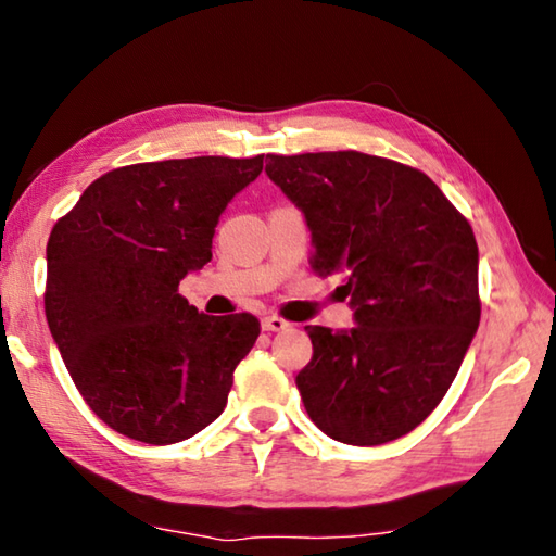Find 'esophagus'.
<instances>
[{"label":"esophagus","mask_w":556,"mask_h":556,"mask_svg":"<svg viewBox=\"0 0 556 556\" xmlns=\"http://www.w3.org/2000/svg\"><path fill=\"white\" fill-rule=\"evenodd\" d=\"M289 324L285 321V318L279 316H265L262 318V331H269V333H279V331H287Z\"/></svg>","instance_id":"obj_1"}]
</instances>
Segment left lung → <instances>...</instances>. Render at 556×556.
Here are the masks:
<instances>
[{
  "mask_svg": "<svg viewBox=\"0 0 556 556\" xmlns=\"http://www.w3.org/2000/svg\"><path fill=\"white\" fill-rule=\"evenodd\" d=\"M304 215L314 269L341 279L353 328L306 326L296 388L341 444L378 446L419 427L454 382L481 321L478 244L427 174L361 152L267 154Z\"/></svg>",
  "mask_w": 556,
  "mask_h": 556,
  "instance_id": "1",
  "label": "left lung"
}]
</instances>
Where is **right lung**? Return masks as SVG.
<instances>
[{"mask_svg":"<svg viewBox=\"0 0 556 556\" xmlns=\"http://www.w3.org/2000/svg\"><path fill=\"white\" fill-rule=\"evenodd\" d=\"M262 159L122 166L53 225L46 321L83 400L119 434L176 444L228 404L260 321L201 314L178 285L211 262L215 225L260 176Z\"/></svg>","mask_w":556,"mask_h":556,"instance_id":"obj_1","label":"right lung"}]
</instances>
